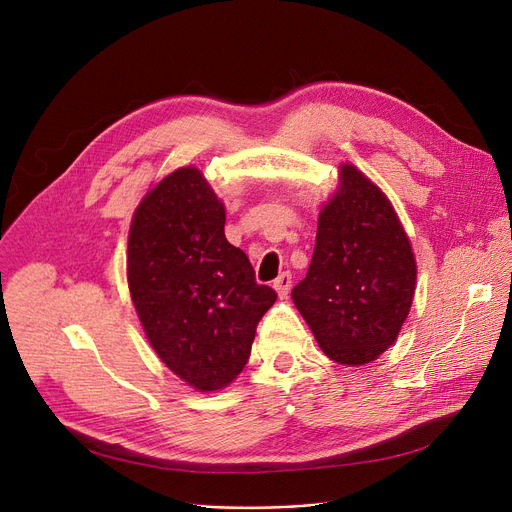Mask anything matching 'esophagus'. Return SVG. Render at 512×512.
Returning <instances> with one entry per match:
<instances>
[{"instance_id":"esophagus-1","label":"esophagus","mask_w":512,"mask_h":512,"mask_svg":"<svg viewBox=\"0 0 512 512\" xmlns=\"http://www.w3.org/2000/svg\"><path fill=\"white\" fill-rule=\"evenodd\" d=\"M273 287H275V291L279 293V297H287V293H289V289H291V273H281V275L275 279Z\"/></svg>"}]
</instances>
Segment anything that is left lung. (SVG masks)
I'll return each mask as SVG.
<instances>
[{"label":"left lung","instance_id":"8db88e82","mask_svg":"<svg viewBox=\"0 0 512 512\" xmlns=\"http://www.w3.org/2000/svg\"><path fill=\"white\" fill-rule=\"evenodd\" d=\"M409 237L384 192L353 165L322 206L314 256L293 304L322 351L343 366L378 359L397 341L415 293Z\"/></svg>","mask_w":512,"mask_h":512}]
</instances>
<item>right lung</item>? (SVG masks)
Returning a JSON list of instances; mask_svg holds the SVG:
<instances>
[{
  "label": "right lung",
  "instance_id": "add662e5",
  "mask_svg": "<svg viewBox=\"0 0 512 512\" xmlns=\"http://www.w3.org/2000/svg\"><path fill=\"white\" fill-rule=\"evenodd\" d=\"M128 285L148 343L200 393L233 382L256 326L277 302L225 237V208L194 167L169 173L138 204L128 237Z\"/></svg>",
  "mask_w": 512,
  "mask_h": 512
}]
</instances>
